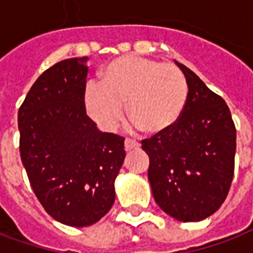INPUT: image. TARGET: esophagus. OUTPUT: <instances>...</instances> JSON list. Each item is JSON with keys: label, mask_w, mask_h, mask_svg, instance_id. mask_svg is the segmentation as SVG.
Here are the masks:
<instances>
[{"label": "esophagus", "mask_w": 253, "mask_h": 253, "mask_svg": "<svg viewBox=\"0 0 253 253\" xmlns=\"http://www.w3.org/2000/svg\"><path fill=\"white\" fill-rule=\"evenodd\" d=\"M124 147H125V151H126V152H129V151H133V149H139L140 144L137 143V141H133V140L126 139L124 143Z\"/></svg>", "instance_id": "1"}]
</instances>
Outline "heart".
<instances>
[{
  "label": "heart",
  "mask_w": 253,
  "mask_h": 253,
  "mask_svg": "<svg viewBox=\"0 0 253 253\" xmlns=\"http://www.w3.org/2000/svg\"><path fill=\"white\" fill-rule=\"evenodd\" d=\"M99 78L101 86H86L84 108L105 130L119 126L125 104L134 125L152 136L169 132L185 112L189 87L172 64L126 55L109 62Z\"/></svg>",
  "instance_id": "1"
}]
</instances>
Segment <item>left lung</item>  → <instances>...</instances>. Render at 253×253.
Wrapping results in <instances>:
<instances>
[{
    "label": "left lung",
    "instance_id": "8db88e82",
    "mask_svg": "<svg viewBox=\"0 0 253 253\" xmlns=\"http://www.w3.org/2000/svg\"><path fill=\"white\" fill-rule=\"evenodd\" d=\"M189 97L169 132L143 140L148 180L160 209L182 222H197L220 209L233 179L236 128L220 95L183 64Z\"/></svg>",
    "mask_w": 253,
    "mask_h": 253
}]
</instances>
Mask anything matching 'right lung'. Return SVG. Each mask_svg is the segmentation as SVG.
Returning <instances> with one entry per match:
<instances>
[{
  "label": "right lung",
  "instance_id": "right-lung-1",
  "mask_svg": "<svg viewBox=\"0 0 253 253\" xmlns=\"http://www.w3.org/2000/svg\"><path fill=\"white\" fill-rule=\"evenodd\" d=\"M88 58L44 71L18 109L20 155L35 194L53 220L84 228L108 213L124 163V139L88 119Z\"/></svg>",
  "mask_w": 253,
  "mask_h": 253
}]
</instances>
